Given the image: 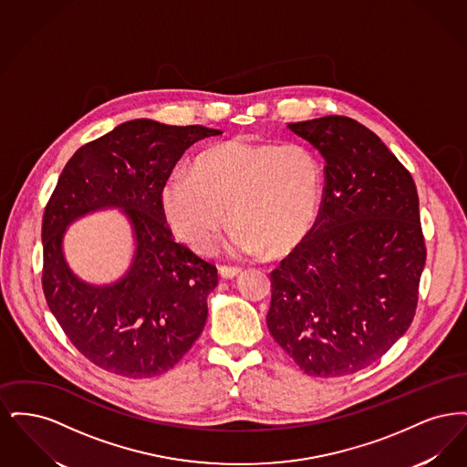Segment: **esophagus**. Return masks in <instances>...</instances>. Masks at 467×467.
Instances as JSON below:
<instances>
[{"mask_svg": "<svg viewBox=\"0 0 467 467\" xmlns=\"http://www.w3.org/2000/svg\"><path fill=\"white\" fill-rule=\"evenodd\" d=\"M242 273V269L240 267H231V266H221L219 267V275H221V278L223 280H231V278H234V276H238Z\"/></svg>", "mask_w": 467, "mask_h": 467, "instance_id": "1", "label": "esophagus"}]
</instances>
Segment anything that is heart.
Wrapping results in <instances>:
<instances>
[{
	"label": "heart",
	"mask_w": 467,
	"mask_h": 467,
	"mask_svg": "<svg viewBox=\"0 0 467 467\" xmlns=\"http://www.w3.org/2000/svg\"><path fill=\"white\" fill-rule=\"evenodd\" d=\"M322 192L324 170L310 147L238 138L201 154L191 173L168 178L161 212L178 240L201 254L229 217L231 252L280 255L310 233Z\"/></svg>",
	"instance_id": "b5f03b06"
}]
</instances>
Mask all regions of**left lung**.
<instances>
[{
  "instance_id": "8db88e82",
  "label": "left lung",
  "mask_w": 467,
  "mask_h": 467,
  "mask_svg": "<svg viewBox=\"0 0 467 467\" xmlns=\"http://www.w3.org/2000/svg\"><path fill=\"white\" fill-rule=\"evenodd\" d=\"M326 161L308 236L271 273L267 329L310 377L352 375L408 331L425 266L410 171L354 119L290 122Z\"/></svg>"
}]
</instances>
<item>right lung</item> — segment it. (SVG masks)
<instances>
[{
	"label": "right lung",
	"instance_id": "add662e5",
	"mask_svg": "<svg viewBox=\"0 0 467 467\" xmlns=\"http://www.w3.org/2000/svg\"><path fill=\"white\" fill-rule=\"evenodd\" d=\"M217 134L150 119L122 122L73 154L45 206L47 305L77 350L110 373L162 375L202 333L217 267L175 244L161 191L183 152ZM103 209H120L132 225L134 259L119 281L89 285L72 273L62 244L71 223Z\"/></svg>",
	"mask_w": 467,
	"mask_h": 467
}]
</instances>
